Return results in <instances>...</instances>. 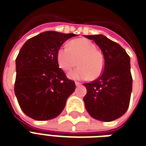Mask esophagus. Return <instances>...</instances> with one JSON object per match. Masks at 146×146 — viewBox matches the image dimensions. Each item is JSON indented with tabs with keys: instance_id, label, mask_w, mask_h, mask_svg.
<instances>
[{
	"instance_id": "34e87169",
	"label": "esophagus",
	"mask_w": 146,
	"mask_h": 146,
	"mask_svg": "<svg viewBox=\"0 0 146 146\" xmlns=\"http://www.w3.org/2000/svg\"><path fill=\"white\" fill-rule=\"evenodd\" d=\"M75 86H80L81 83H79V82H75Z\"/></svg>"
}]
</instances>
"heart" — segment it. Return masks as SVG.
<instances>
[{
  "mask_svg": "<svg viewBox=\"0 0 146 146\" xmlns=\"http://www.w3.org/2000/svg\"><path fill=\"white\" fill-rule=\"evenodd\" d=\"M96 45L89 39L72 40L68 46H63L57 52V63L64 72H68L77 64L78 68L68 74L73 80H87L96 78L104 71V58L96 50Z\"/></svg>",
  "mask_w": 146,
  "mask_h": 146,
  "instance_id": "1",
  "label": "heart"
}]
</instances>
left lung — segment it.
I'll list each match as a JSON object with an SVG mask.
<instances>
[{
	"label": "left lung",
	"mask_w": 146,
	"mask_h": 146,
	"mask_svg": "<svg viewBox=\"0 0 146 146\" xmlns=\"http://www.w3.org/2000/svg\"><path fill=\"white\" fill-rule=\"evenodd\" d=\"M94 40L103 52L104 69L96 80L85 83V107L98 121H114L124 115L129 106L132 90L130 57L117 42L104 35L86 36Z\"/></svg>",
	"instance_id": "obj_1"
}]
</instances>
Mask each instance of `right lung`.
<instances>
[{"label": "right lung", "instance_id": "1", "mask_svg": "<svg viewBox=\"0 0 146 146\" xmlns=\"http://www.w3.org/2000/svg\"><path fill=\"white\" fill-rule=\"evenodd\" d=\"M76 36L47 31L28 39L19 51L15 93L29 117L36 121L57 117L74 92V82L58 68L57 56L63 43Z\"/></svg>", "mask_w": 146, "mask_h": 146}]
</instances>
